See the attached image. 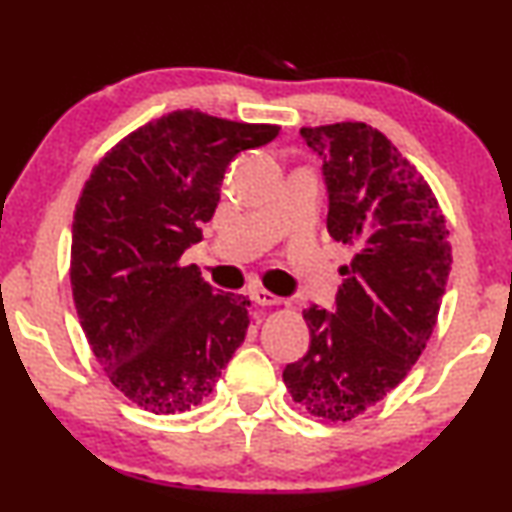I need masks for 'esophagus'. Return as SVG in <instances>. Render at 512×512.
I'll return each mask as SVG.
<instances>
[{"label":"esophagus","mask_w":512,"mask_h":512,"mask_svg":"<svg viewBox=\"0 0 512 512\" xmlns=\"http://www.w3.org/2000/svg\"><path fill=\"white\" fill-rule=\"evenodd\" d=\"M251 300H254L256 305H261V307H272V305H279V298L277 296H272L270 291H265V289H256V291H251Z\"/></svg>","instance_id":"1"}]
</instances>
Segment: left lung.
I'll return each mask as SVG.
<instances>
[{"label":"left lung","mask_w":512,"mask_h":512,"mask_svg":"<svg viewBox=\"0 0 512 512\" xmlns=\"http://www.w3.org/2000/svg\"><path fill=\"white\" fill-rule=\"evenodd\" d=\"M300 135L324 160L328 233L354 258L340 268L335 310H303L310 349L284 384L310 415L349 422L424 352L450 275V230L431 186L380 130L347 121Z\"/></svg>","instance_id":"left-lung-1"}]
</instances>
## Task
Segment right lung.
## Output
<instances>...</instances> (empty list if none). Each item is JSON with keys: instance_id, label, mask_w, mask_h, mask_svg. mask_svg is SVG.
Here are the masks:
<instances>
[{"instance_id": "obj_1", "label": "right lung", "mask_w": 512, "mask_h": 512, "mask_svg": "<svg viewBox=\"0 0 512 512\" xmlns=\"http://www.w3.org/2000/svg\"><path fill=\"white\" fill-rule=\"evenodd\" d=\"M279 125L184 109L123 137L93 167L72 223V296L95 359L125 398L177 415L212 394L249 328L244 296L212 291L184 251L214 216L240 151Z\"/></svg>"}]
</instances>
